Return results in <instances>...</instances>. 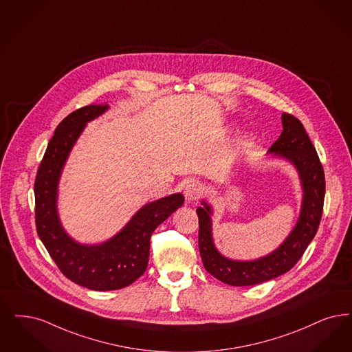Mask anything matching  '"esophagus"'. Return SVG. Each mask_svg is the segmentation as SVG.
Instances as JSON below:
<instances>
[{"label":"esophagus","mask_w":352,"mask_h":352,"mask_svg":"<svg viewBox=\"0 0 352 352\" xmlns=\"http://www.w3.org/2000/svg\"><path fill=\"white\" fill-rule=\"evenodd\" d=\"M203 191H204V187H203L201 183L197 182V181H190L184 187L186 200L195 201V200H197L199 197L203 195Z\"/></svg>","instance_id":"esophagus-1"}]
</instances>
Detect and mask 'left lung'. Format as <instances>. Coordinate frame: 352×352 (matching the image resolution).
<instances>
[{
	"label": "left lung",
	"instance_id": "1",
	"mask_svg": "<svg viewBox=\"0 0 352 352\" xmlns=\"http://www.w3.org/2000/svg\"><path fill=\"white\" fill-rule=\"evenodd\" d=\"M283 131L268 152L292 162L302 186V204L294 230L280 246L255 261H232L219 253L212 239L211 207L203 203L197 210L199 217V252L204 268L229 285L245 287L271 280L288 272L314 239L322 217L324 173L322 164L302 123L291 113L281 115Z\"/></svg>",
	"mask_w": 352,
	"mask_h": 352
}]
</instances>
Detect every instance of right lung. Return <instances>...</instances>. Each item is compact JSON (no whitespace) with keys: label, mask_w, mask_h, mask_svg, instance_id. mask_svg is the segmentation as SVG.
Returning a JSON list of instances; mask_svg holds the SVG:
<instances>
[{"label":"right lung","mask_w":352,"mask_h":352,"mask_svg":"<svg viewBox=\"0 0 352 352\" xmlns=\"http://www.w3.org/2000/svg\"><path fill=\"white\" fill-rule=\"evenodd\" d=\"M107 109V104H90L63 119L48 142L34 184L39 239L69 280L93 291L120 289L139 279L148 267L152 233L184 201L182 194H173L144 206L116 236L99 245H81L65 233L56 207L61 170L86 123Z\"/></svg>","instance_id":"add662e5"}]
</instances>
